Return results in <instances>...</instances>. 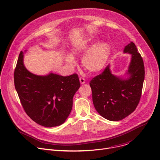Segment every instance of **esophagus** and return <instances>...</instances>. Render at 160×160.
I'll list each match as a JSON object with an SVG mask.
<instances>
[{"mask_svg": "<svg viewBox=\"0 0 160 160\" xmlns=\"http://www.w3.org/2000/svg\"><path fill=\"white\" fill-rule=\"evenodd\" d=\"M80 82L81 84H84L85 83V80L83 78H80Z\"/></svg>", "mask_w": 160, "mask_h": 160, "instance_id": "1", "label": "esophagus"}]
</instances>
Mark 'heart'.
<instances>
[{
    "label": "heart",
    "instance_id": "b5f03b06",
    "mask_svg": "<svg viewBox=\"0 0 160 160\" xmlns=\"http://www.w3.org/2000/svg\"><path fill=\"white\" fill-rule=\"evenodd\" d=\"M111 52L110 44L106 42H99L94 44L92 40H83L77 43L72 49L73 55H81V62L84 69L90 73H98L106 66ZM65 61L71 66L75 64L74 56L67 53Z\"/></svg>",
    "mask_w": 160,
    "mask_h": 160
}]
</instances>
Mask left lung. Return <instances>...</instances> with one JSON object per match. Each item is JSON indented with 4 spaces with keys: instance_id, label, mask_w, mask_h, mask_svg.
I'll return each mask as SVG.
<instances>
[{
    "instance_id": "8db88e82",
    "label": "left lung",
    "mask_w": 160,
    "mask_h": 160,
    "mask_svg": "<svg viewBox=\"0 0 160 160\" xmlns=\"http://www.w3.org/2000/svg\"><path fill=\"white\" fill-rule=\"evenodd\" d=\"M123 53L131 55L124 75H113L109 64L90 82L96 111L109 121H119L130 115L138 106L142 94L145 75L142 58L132 42L125 47Z\"/></svg>"
}]
</instances>
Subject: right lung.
<instances>
[{"mask_svg":"<svg viewBox=\"0 0 160 160\" xmlns=\"http://www.w3.org/2000/svg\"><path fill=\"white\" fill-rule=\"evenodd\" d=\"M21 51L14 73V85L21 103L28 117L45 127L62 124L71 112L73 98L80 87L77 74L63 77L50 72L37 75L24 65Z\"/></svg>","mask_w":160,"mask_h":160,"instance_id":"right-lung-1","label":"right lung"}]
</instances>
